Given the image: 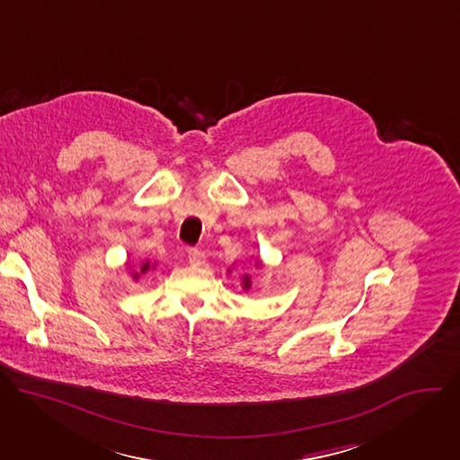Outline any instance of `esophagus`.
Listing matches in <instances>:
<instances>
[{
	"instance_id": "esophagus-1",
	"label": "esophagus",
	"mask_w": 460,
	"mask_h": 460,
	"mask_svg": "<svg viewBox=\"0 0 460 460\" xmlns=\"http://www.w3.org/2000/svg\"><path fill=\"white\" fill-rule=\"evenodd\" d=\"M187 258H189V264L190 266H202L204 261H206V254L200 249H196V247H190L187 251Z\"/></svg>"
}]
</instances>
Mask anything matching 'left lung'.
Here are the masks:
<instances>
[{"instance_id": "left-lung-1", "label": "left lung", "mask_w": 460, "mask_h": 460, "mask_svg": "<svg viewBox=\"0 0 460 460\" xmlns=\"http://www.w3.org/2000/svg\"><path fill=\"white\" fill-rule=\"evenodd\" d=\"M249 286H251V284H249V277H243V288L249 289Z\"/></svg>"}]
</instances>
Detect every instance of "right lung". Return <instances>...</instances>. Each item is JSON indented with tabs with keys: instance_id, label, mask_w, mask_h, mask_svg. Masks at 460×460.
Listing matches in <instances>:
<instances>
[{
	"instance_id": "obj_1",
	"label": "right lung",
	"mask_w": 460,
	"mask_h": 460,
	"mask_svg": "<svg viewBox=\"0 0 460 460\" xmlns=\"http://www.w3.org/2000/svg\"><path fill=\"white\" fill-rule=\"evenodd\" d=\"M149 268H151V264H149V261H146V264H142V270H140V273H146ZM135 277H138V273H135Z\"/></svg>"
}]
</instances>
